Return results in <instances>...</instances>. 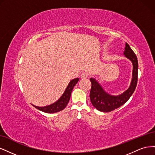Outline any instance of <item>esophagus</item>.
<instances>
[{
  "label": "esophagus",
  "instance_id": "34e87169",
  "mask_svg": "<svg viewBox=\"0 0 155 155\" xmlns=\"http://www.w3.org/2000/svg\"><path fill=\"white\" fill-rule=\"evenodd\" d=\"M80 77L81 79H86L88 78V74L86 72H83L81 73Z\"/></svg>",
  "mask_w": 155,
  "mask_h": 155
}]
</instances>
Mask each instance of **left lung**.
<instances>
[{
	"label": "left lung",
	"mask_w": 155,
	"mask_h": 155,
	"mask_svg": "<svg viewBox=\"0 0 155 155\" xmlns=\"http://www.w3.org/2000/svg\"><path fill=\"white\" fill-rule=\"evenodd\" d=\"M124 54L133 63V78L129 88L121 94L114 96L107 93L95 79L91 78L92 86L90 98L92 105L98 110L109 112L118 109L128 101L137 87L138 81V59L133 50L127 43H125Z\"/></svg>",
	"instance_id": "1"
}]
</instances>
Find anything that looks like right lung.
<instances>
[{
    "label": "right lung",
    "mask_w": 155,
    "mask_h": 155,
    "mask_svg": "<svg viewBox=\"0 0 155 155\" xmlns=\"http://www.w3.org/2000/svg\"><path fill=\"white\" fill-rule=\"evenodd\" d=\"M78 81H79V78L74 79L72 81H70L62 96L57 101L54 103V104L50 105L48 106L42 107L35 106V105H33V106L35 107L36 109H39L43 112H46V113H55V112H58L62 110L67 107V104H68V101L70 100V96H71V93L73 90V88L74 87L75 85H76V83L78 82Z\"/></svg>",
    "instance_id": "right-lung-1"
}]
</instances>
